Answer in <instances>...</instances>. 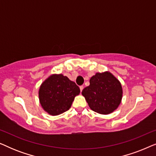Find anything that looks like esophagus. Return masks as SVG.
Wrapping results in <instances>:
<instances>
[{
  "label": "esophagus",
  "instance_id": "1",
  "mask_svg": "<svg viewBox=\"0 0 156 156\" xmlns=\"http://www.w3.org/2000/svg\"><path fill=\"white\" fill-rule=\"evenodd\" d=\"M80 89L81 92H82V90H83V89H84V87H83V86H80Z\"/></svg>",
  "mask_w": 156,
  "mask_h": 156
}]
</instances>
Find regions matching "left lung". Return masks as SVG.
I'll return each instance as SVG.
<instances>
[{
	"mask_svg": "<svg viewBox=\"0 0 156 156\" xmlns=\"http://www.w3.org/2000/svg\"><path fill=\"white\" fill-rule=\"evenodd\" d=\"M89 83L82 94L91 110L106 115L118 108L122 100L123 89L120 81L114 74L108 71L97 72Z\"/></svg>",
	"mask_w": 156,
	"mask_h": 156,
	"instance_id": "left-lung-1",
	"label": "left lung"
}]
</instances>
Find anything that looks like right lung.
<instances>
[{
	"mask_svg": "<svg viewBox=\"0 0 156 156\" xmlns=\"http://www.w3.org/2000/svg\"><path fill=\"white\" fill-rule=\"evenodd\" d=\"M80 89L72 81L62 74H52L40 85L39 101L44 112L57 116L71 107Z\"/></svg>",
	"mask_w": 156,
	"mask_h": 156,
	"instance_id": "right-lung-1",
	"label": "right lung"
}]
</instances>
